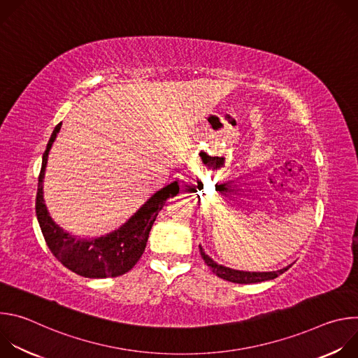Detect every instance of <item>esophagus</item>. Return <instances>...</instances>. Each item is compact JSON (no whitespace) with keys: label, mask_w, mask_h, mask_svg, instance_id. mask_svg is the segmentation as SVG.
I'll return each instance as SVG.
<instances>
[{"label":"esophagus","mask_w":358,"mask_h":358,"mask_svg":"<svg viewBox=\"0 0 358 358\" xmlns=\"http://www.w3.org/2000/svg\"><path fill=\"white\" fill-rule=\"evenodd\" d=\"M189 182H191V174L187 173V171H184V173L180 176V184H181L182 187H187V185H189Z\"/></svg>","instance_id":"1"}]
</instances>
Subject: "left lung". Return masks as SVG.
I'll return each mask as SVG.
<instances>
[{
	"label": "left lung",
	"instance_id": "obj_1",
	"mask_svg": "<svg viewBox=\"0 0 358 358\" xmlns=\"http://www.w3.org/2000/svg\"><path fill=\"white\" fill-rule=\"evenodd\" d=\"M199 253L201 257L203 259V262H206L210 269L218 276V278H222L228 282H234V283H257V282H264V280H271V279H275L278 278L279 275H282L283 272H286L292 265L280 269V271H273V272H245V271H236V269H231V268H227L224 265H218L217 262H214L208 255L203 252V249L201 248L199 245Z\"/></svg>",
	"mask_w": 358,
	"mask_h": 358
}]
</instances>
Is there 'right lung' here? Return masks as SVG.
<instances>
[{"label":"right lung","instance_id":"1","mask_svg":"<svg viewBox=\"0 0 358 358\" xmlns=\"http://www.w3.org/2000/svg\"><path fill=\"white\" fill-rule=\"evenodd\" d=\"M61 124L62 123L55 127L46 144L38 177L35 210L45 242L50 252L54 253V257L76 275L90 279L122 276L141 258L151 227L159 213L163 210L166 201L178 194V182L174 181L157 191L155 195H151L147 202L143 203V207L119 229L93 239H80L73 236L65 232L50 218L43 199L42 181L45 177L48 155L61 130Z\"/></svg>","mask_w":358,"mask_h":358}]
</instances>
